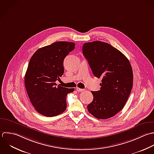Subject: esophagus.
Instances as JSON below:
<instances>
[{"label":"esophagus","mask_w":154,"mask_h":154,"mask_svg":"<svg viewBox=\"0 0 154 154\" xmlns=\"http://www.w3.org/2000/svg\"><path fill=\"white\" fill-rule=\"evenodd\" d=\"M76 90H77V92H82V91H84V89H81V88H76Z\"/></svg>","instance_id":"obj_1"}]
</instances>
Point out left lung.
<instances>
[{"mask_svg": "<svg viewBox=\"0 0 154 154\" xmlns=\"http://www.w3.org/2000/svg\"><path fill=\"white\" fill-rule=\"evenodd\" d=\"M82 50L93 74L102 79L100 90L91 91L94 100L88 110L97 119L110 118L123 109L130 95L131 65L122 53L104 42H86Z\"/></svg>", "mask_w": 154, "mask_h": 154, "instance_id": "obj_1", "label": "left lung"}]
</instances>
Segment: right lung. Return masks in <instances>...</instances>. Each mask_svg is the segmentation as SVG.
Segmentation results:
<instances>
[{
  "label": "right lung",
  "mask_w": 154,
  "mask_h": 154,
  "mask_svg": "<svg viewBox=\"0 0 154 154\" xmlns=\"http://www.w3.org/2000/svg\"><path fill=\"white\" fill-rule=\"evenodd\" d=\"M74 48V42H55L39 48L29 61L24 77L26 89L35 109L45 116L63 113L67 94L74 91L55 83L63 74L65 57Z\"/></svg>",
  "instance_id": "1"
}]
</instances>
